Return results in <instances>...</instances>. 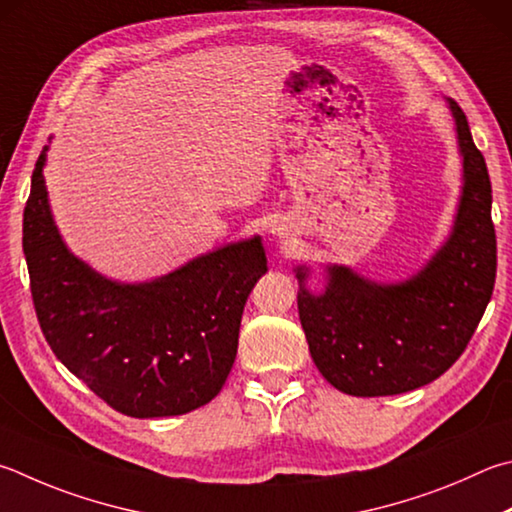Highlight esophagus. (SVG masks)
<instances>
[{"label": "esophagus", "mask_w": 512, "mask_h": 512, "mask_svg": "<svg viewBox=\"0 0 512 512\" xmlns=\"http://www.w3.org/2000/svg\"><path fill=\"white\" fill-rule=\"evenodd\" d=\"M271 235L277 239H284L291 235V228H288V224H284V221H277V224H273V228H271Z\"/></svg>", "instance_id": "obj_1"}]
</instances>
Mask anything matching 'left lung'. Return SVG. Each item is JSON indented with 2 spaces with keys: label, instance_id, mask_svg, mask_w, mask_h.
<instances>
[{
  "label": "left lung",
  "instance_id": "left-lung-1",
  "mask_svg": "<svg viewBox=\"0 0 512 512\" xmlns=\"http://www.w3.org/2000/svg\"><path fill=\"white\" fill-rule=\"evenodd\" d=\"M445 102L461 156V194L448 237L430 259L398 282L327 264L318 291L309 286V266L293 268L311 358L342 394L394 396L432 383L461 356L490 302L497 241L488 167L466 114L452 98Z\"/></svg>",
  "mask_w": 512,
  "mask_h": 512
}]
</instances>
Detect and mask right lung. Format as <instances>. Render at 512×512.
Returning a JSON list of instances; mask_svg holds the SVG:
<instances>
[{
    "label": "right lung",
    "instance_id": "obj_1",
    "mask_svg": "<svg viewBox=\"0 0 512 512\" xmlns=\"http://www.w3.org/2000/svg\"><path fill=\"white\" fill-rule=\"evenodd\" d=\"M46 154L49 145L33 170L22 246L53 353L127 416H179L210 403L235 362L248 295L268 271L262 237L219 246L152 280H111L62 239Z\"/></svg>",
    "mask_w": 512,
    "mask_h": 512
}]
</instances>
